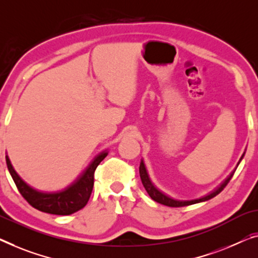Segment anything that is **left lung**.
<instances>
[{
  "label": "left lung",
  "instance_id": "8db88e82",
  "mask_svg": "<svg viewBox=\"0 0 258 258\" xmlns=\"http://www.w3.org/2000/svg\"><path fill=\"white\" fill-rule=\"evenodd\" d=\"M242 157H243V155H242ZM242 157L240 159V161L242 160ZM239 163H237V166H239ZM139 172H140L141 182H142V184H144L146 191L148 192V195L151 196V198L153 199V201H155L156 203L162 204V205H166V206H169V207H183V206L192 205V204H197V203H201V202L209 201V199L215 197V196L220 194V192L225 189L226 185H227V184L229 183V180L232 179L233 175H234V171H233L232 174H230L228 177L221 183L220 186H218L214 191H212L211 194H209L207 196H204V197H202V198L195 199V201H176V199H172L170 197H168V196L162 194V192H161L160 190H157L156 187L154 186V184L151 182V179H149V176L147 174V170H146L144 161H141V163H140Z\"/></svg>",
  "mask_w": 258,
  "mask_h": 258
}]
</instances>
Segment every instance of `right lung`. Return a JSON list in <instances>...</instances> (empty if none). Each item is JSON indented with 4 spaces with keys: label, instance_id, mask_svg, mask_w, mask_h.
<instances>
[{
    "label": "right lung",
    "instance_id": "add662e5",
    "mask_svg": "<svg viewBox=\"0 0 258 258\" xmlns=\"http://www.w3.org/2000/svg\"><path fill=\"white\" fill-rule=\"evenodd\" d=\"M106 155L107 152L105 151L96 156L86 170L71 185L67 186L64 190L57 192H41L31 187L15 171L8 155L6 156V161L11 177L16 184L19 194L31 206L45 213L69 215L78 212L87 205L92 192V187H94L95 170L98 164L105 159Z\"/></svg>",
    "mask_w": 258,
    "mask_h": 258
}]
</instances>
